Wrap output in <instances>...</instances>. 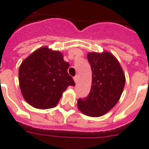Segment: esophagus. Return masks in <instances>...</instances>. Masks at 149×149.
<instances>
[{
	"mask_svg": "<svg viewBox=\"0 0 149 149\" xmlns=\"http://www.w3.org/2000/svg\"><path fill=\"white\" fill-rule=\"evenodd\" d=\"M73 79H74L75 82L77 83L78 82V80H79V77H78V76H74V78H73Z\"/></svg>",
	"mask_w": 149,
	"mask_h": 149,
	"instance_id": "1",
	"label": "esophagus"
}]
</instances>
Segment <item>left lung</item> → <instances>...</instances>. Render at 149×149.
Masks as SVG:
<instances>
[{
	"instance_id": "left-lung-1",
	"label": "left lung",
	"mask_w": 149,
	"mask_h": 149,
	"mask_svg": "<svg viewBox=\"0 0 149 149\" xmlns=\"http://www.w3.org/2000/svg\"><path fill=\"white\" fill-rule=\"evenodd\" d=\"M88 59L92 70L91 89L87 97L78 100L77 105L84 114L98 117L118 102L125 77L118 60L108 52L89 53Z\"/></svg>"
}]
</instances>
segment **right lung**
I'll use <instances>...</instances> for the list:
<instances>
[{
    "label": "right lung",
    "instance_id": "obj_1",
    "mask_svg": "<svg viewBox=\"0 0 149 149\" xmlns=\"http://www.w3.org/2000/svg\"><path fill=\"white\" fill-rule=\"evenodd\" d=\"M69 66L62 53L47 47L29 55L18 71L20 88L26 102L39 109L56 107L67 88L75 85L68 73Z\"/></svg>",
    "mask_w": 149,
    "mask_h": 149
}]
</instances>
